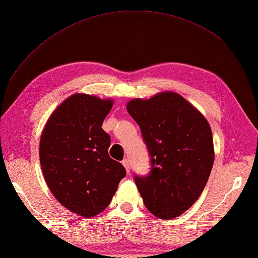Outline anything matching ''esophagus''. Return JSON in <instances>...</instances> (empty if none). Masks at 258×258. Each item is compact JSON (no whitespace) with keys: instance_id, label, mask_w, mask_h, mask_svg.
Returning <instances> with one entry per match:
<instances>
[{"instance_id":"esophagus-1","label":"esophagus","mask_w":258,"mask_h":258,"mask_svg":"<svg viewBox=\"0 0 258 258\" xmlns=\"http://www.w3.org/2000/svg\"><path fill=\"white\" fill-rule=\"evenodd\" d=\"M122 164H123V166L125 167V169H126V172H130V161L127 160V158H125V160H123L122 161Z\"/></svg>"}]
</instances>
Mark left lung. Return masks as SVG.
Returning <instances> with one entry per match:
<instances>
[{
	"instance_id": "obj_1",
	"label": "left lung",
	"mask_w": 258,
	"mask_h": 258,
	"mask_svg": "<svg viewBox=\"0 0 258 258\" xmlns=\"http://www.w3.org/2000/svg\"><path fill=\"white\" fill-rule=\"evenodd\" d=\"M139 124L151 157L146 176L135 184L153 215L171 220L199 200L214 164L211 126L199 109L177 93L162 92L126 105Z\"/></svg>"
}]
</instances>
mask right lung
Wrapping results in <instances>:
<instances>
[{
    "mask_svg": "<svg viewBox=\"0 0 258 258\" xmlns=\"http://www.w3.org/2000/svg\"><path fill=\"white\" fill-rule=\"evenodd\" d=\"M113 100L73 94L47 119L40 141L43 175L69 211L93 217L111 203L126 171L108 155L111 138L102 128Z\"/></svg>",
    "mask_w": 258,
    "mask_h": 258,
    "instance_id": "1",
    "label": "right lung"
}]
</instances>
